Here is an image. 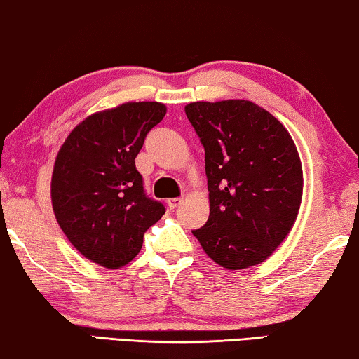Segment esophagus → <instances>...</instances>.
Listing matches in <instances>:
<instances>
[{
  "label": "esophagus",
  "mask_w": 359,
  "mask_h": 359,
  "mask_svg": "<svg viewBox=\"0 0 359 359\" xmlns=\"http://www.w3.org/2000/svg\"><path fill=\"white\" fill-rule=\"evenodd\" d=\"M181 203H183V200H181V198H168V200H167V205H168L170 210L178 208V206H180Z\"/></svg>",
  "instance_id": "34e87169"
}]
</instances>
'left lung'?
<instances>
[{
	"instance_id": "1",
	"label": "left lung",
	"mask_w": 359,
	"mask_h": 359,
	"mask_svg": "<svg viewBox=\"0 0 359 359\" xmlns=\"http://www.w3.org/2000/svg\"><path fill=\"white\" fill-rule=\"evenodd\" d=\"M184 111L205 148L210 191V217L192 235L225 269L260 265L298 217L304 183L297 144L278 118L246 99L198 100Z\"/></svg>"
}]
</instances>
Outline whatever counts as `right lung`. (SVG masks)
I'll list each match as a JSON object with an SVG mask.
<instances>
[{
  "mask_svg": "<svg viewBox=\"0 0 359 359\" xmlns=\"http://www.w3.org/2000/svg\"><path fill=\"white\" fill-rule=\"evenodd\" d=\"M167 113L161 102H126L80 121L56 154L52 206L72 246L116 269L140 252L143 235L165 212L144 196L135 168L144 137Z\"/></svg>",
  "mask_w": 359,
  "mask_h": 359,
  "instance_id": "1",
  "label": "right lung"
}]
</instances>
